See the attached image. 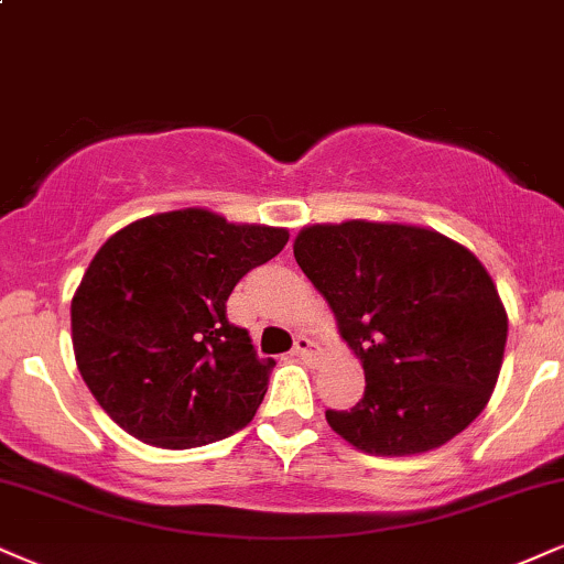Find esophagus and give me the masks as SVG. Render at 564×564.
<instances>
[{
	"mask_svg": "<svg viewBox=\"0 0 564 564\" xmlns=\"http://www.w3.org/2000/svg\"><path fill=\"white\" fill-rule=\"evenodd\" d=\"M312 349H315V344H312V338H307V336H296V338H294V349H291V355L300 357V359H307V357H312Z\"/></svg>",
	"mask_w": 564,
	"mask_h": 564,
	"instance_id": "esophagus-1",
	"label": "esophagus"
}]
</instances>
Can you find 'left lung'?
I'll return each instance as SVG.
<instances>
[{
  "instance_id": "obj_1",
  "label": "left lung",
  "mask_w": 564,
  "mask_h": 564,
  "mask_svg": "<svg viewBox=\"0 0 564 564\" xmlns=\"http://www.w3.org/2000/svg\"><path fill=\"white\" fill-rule=\"evenodd\" d=\"M362 359L365 393L325 420L351 446L404 457L463 433L497 386L507 312L478 257L436 230L349 220L294 241Z\"/></svg>"
}]
</instances>
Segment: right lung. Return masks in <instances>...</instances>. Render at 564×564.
Instances as JSON below:
<instances>
[{"label": "right lung", "mask_w": 564, "mask_h": 564, "mask_svg": "<svg viewBox=\"0 0 564 564\" xmlns=\"http://www.w3.org/2000/svg\"><path fill=\"white\" fill-rule=\"evenodd\" d=\"M289 234L207 209L135 220L105 241L73 296L80 376L120 429L162 449L230 436L254 417L275 359L228 321L226 302Z\"/></svg>", "instance_id": "right-lung-1"}]
</instances>
